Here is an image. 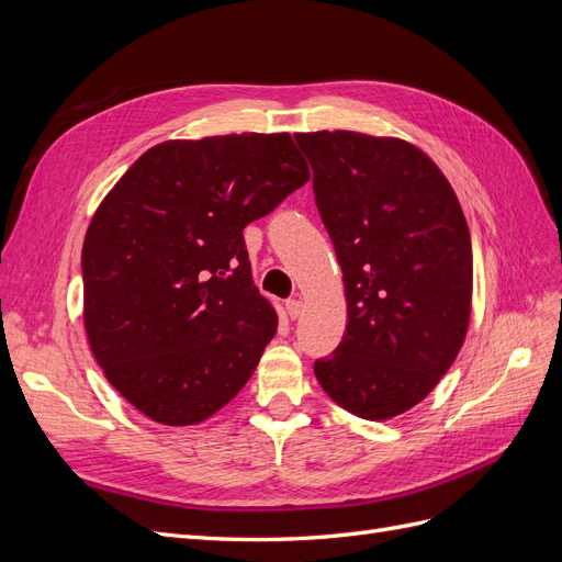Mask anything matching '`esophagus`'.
<instances>
[{
  "label": "esophagus",
  "instance_id": "esophagus-1",
  "mask_svg": "<svg viewBox=\"0 0 562 562\" xmlns=\"http://www.w3.org/2000/svg\"><path fill=\"white\" fill-rule=\"evenodd\" d=\"M285 312L291 318H297L302 314V300H288L285 302Z\"/></svg>",
  "mask_w": 562,
  "mask_h": 562
}]
</instances>
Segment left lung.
<instances>
[{
	"label": "left lung",
	"instance_id": "left-lung-1",
	"mask_svg": "<svg viewBox=\"0 0 562 562\" xmlns=\"http://www.w3.org/2000/svg\"><path fill=\"white\" fill-rule=\"evenodd\" d=\"M342 267L347 333L314 363L356 417L411 411L446 375L471 316L467 217L440 168L411 143L356 131L295 133Z\"/></svg>",
	"mask_w": 562,
	"mask_h": 562
}]
</instances>
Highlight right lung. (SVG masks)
<instances>
[{
	"label": "right lung",
	"mask_w": 562,
	"mask_h": 562,
	"mask_svg": "<svg viewBox=\"0 0 562 562\" xmlns=\"http://www.w3.org/2000/svg\"><path fill=\"white\" fill-rule=\"evenodd\" d=\"M310 180L288 133L147 149L100 203L81 248L83 326L110 384L187 427L227 405L277 333L244 227Z\"/></svg>",
	"instance_id": "right-lung-1"
}]
</instances>
